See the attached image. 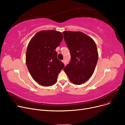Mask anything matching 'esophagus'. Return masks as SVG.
Returning <instances> with one entry per match:
<instances>
[{"mask_svg":"<svg viewBox=\"0 0 125 125\" xmlns=\"http://www.w3.org/2000/svg\"><path fill=\"white\" fill-rule=\"evenodd\" d=\"M62 62L64 63V64L65 65H66V61H65V60H62Z\"/></svg>","mask_w":125,"mask_h":125,"instance_id":"esophagus-1","label":"esophagus"}]
</instances>
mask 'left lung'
Returning <instances> with one entry per match:
<instances>
[{
  "instance_id": "1",
  "label": "left lung",
  "mask_w": 125,
  "mask_h": 125,
  "mask_svg": "<svg viewBox=\"0 0 125 125\" xmlns=\"http://www.w3.org/2000/svg\"><path fill=\"white\" fill-rule=\"evenodd\" d=\"M71 54L70 63L64 70L73 83L80 85L92 76L98 54L94 40L81 31L63 32Z\"/></svg>"
}]
</instances>
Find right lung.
<instances>
[{"label": "right lung", "mask_w": 125, "mask_h": 125, "mask_svg": "<svg viewBox=\"0 0 125 125\" xmlns=\"http://www.w3.org/2000/svg\"><path fill=\"white\" fill-rule=\"evenodd\" d=\"M63 38L60 31H41L36 33L28 44L26 55L27 67L32 78L41 85H54L64 67L58 59L55 51Z\"/></svg>", "instance_id": "add662e5"}]
</instances>
